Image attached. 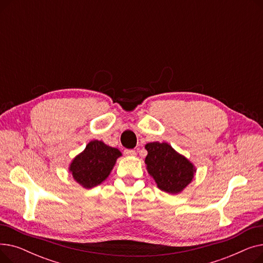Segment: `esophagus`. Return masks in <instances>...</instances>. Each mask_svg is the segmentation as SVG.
I'll use <instances>...</instances> for the list:
<instances>
[{"mask_svg": "<svg viewBox=\"0 0 263 263\" xmlns=\"http://www.w3.org/2000/svg\"><path fill=\"white\" fill-rule=\"evenodd\" d=\"M124 155L129 156V157H135L136 156V151L132 149H126L124 150Z\"/></svg>", "mask_w": 263, "mask_h": 263, "instance_id": "34e87169", "label": "esophagus"}]
</instances>
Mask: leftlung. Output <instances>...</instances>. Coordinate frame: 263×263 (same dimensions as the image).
Returning <instances> with one entry per match:
<instances>
[{
	"label": "left lung",
	"mask_w": 263,
	"mask_h": 263,
	"mask_svg": "<svg viewBox=\"0 0 263 263\" xmlns=\"http://www.w3.org/2000/svg\"><path fill=\"white\" fill-rule=\"evenodd\" d=\"M145 148L148 151L145 159L147 172L161 191L179 194L192 182L195 166L170 144L154 142L146 144Z\"/></svg>",
	"instance_id": "obj_1"
}]
</instances>
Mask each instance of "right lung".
<instances>
[{
	"mask_svg": "<svg viewBox=\"0 0 263 263\" xmlns=\"http://www.w3.org/2000/svg\"><path fill=\"white\" fill-rule=\"evenodd\" d=\"M121 153L102 141L93 140L70 163L69 172L76 182L85 189L102 183L112 172Z\"/></svg>",
	"mask_w": 263,
	"mask_h": 263,
	"instance_id": "1",
	"label": "right lung"
}]
</instances>
